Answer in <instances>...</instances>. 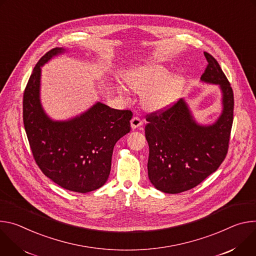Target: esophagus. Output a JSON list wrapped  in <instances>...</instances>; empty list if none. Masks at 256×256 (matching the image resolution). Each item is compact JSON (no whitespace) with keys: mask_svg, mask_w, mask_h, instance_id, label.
Masks as SVG:
<instances>
[{"mask_svg":"<svg viewBox=\"0 0 256 256\" xmlns=\"http://www.w3.org/2000/svg\"><path fill=\"white\" fill-rule=\"evenodd\" d=\"M131 128L132 129H136V128H138L139 126H141L142 125V121H141V119L139 118V117H133L132 119H131Z\"/></svg>","mask_w":256,"mask_h":256,"instance_id":"obj_1","label":"esophagus"}]
</instances>
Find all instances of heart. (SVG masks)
<instances>
[{
	"label": "heart",
	"instance_id": "b5f03b06",
	"mask_svg": "<svg viewBox=\"0 0 256 256\" xmlns=\"http://www.w3.org/2000/svg\"><path fill=\"white\" fill-rule=\"evenodd\" d=\"M171 73L164 65L146 64L129 72L126 82L134 92L146 94L144 104L148 108L158 110L171 106L184 88V77ZM120 92L126 94L123 88H120Z\"/></svg>",
	"mask_w": 256,
	"mask_h": 256
}]
</instances>
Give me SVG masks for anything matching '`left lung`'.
Wrapping results in <instances>:
<instances>
[{
	"label": "left lung",
	"mask_w": 256,
	"mask_h": 256,
	"mask_svg": "<svg viewBox=\"0 0 256 256\" xmlns=\"http://www.w3.org/2000/svg\"><path fill=\"white\" fill-rule=\"evenodd\" d=\"M204 56L208 66L200 80L218 85L222 106L218 119L212 125L197 123L184 98L166 110L148 115V178L164 193L176 194L200 184L216 171L228 152L233 124V90L216 60L206 52Z\"/></svg>",
	"instance_id": "1"
}]
</instances>
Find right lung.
Returning <instances> with one entry per match:
<instances>
[{
    "label": "right lung",
    "mask_w": 256,
    "mask_h": 256,
    "mask_svg": "<svg viewBox=\"0 0 256 256\" xmlns=\"http://www.w3.org/2000/svg\"><path fill=\"white\" fill-rule=\"evenodd\" d=\"M65 52L50 50L34 67L23 94V122L42 172L64 189L86 193L106 182L114 146L130 132L133 114L98 102L69 120L50 119L40 102L42 67Z\"/></svg>",
    "instance_id": "add662e5"
}]
</instances>
